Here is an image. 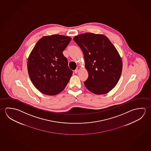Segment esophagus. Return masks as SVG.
Segmentation results:
<instances>
[{
    "label": "esophagus",
    "instance_id": "34e87169",
    "mask_svg": "<svg viewBox=\"0 0 151 151\" xmlns=\"http://www.w3.org/2000/svg\"><path fill=\"white\" fill-rule=\"evenodd\" d=\"M78 72H79V70L78 69H76L75 71H74V73H77Z\"/></svg>",
    "mask_w": 151,
    "mask_h": 151
}]
</instances>
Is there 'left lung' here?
I'll use <instances>...</instances> for the list:
<instances>
[{"label":"left lung","mask_w":151,"mask_h":151,"mask_svg":"<svg viewBox=\"0 0 151 151\" xmlns=\"http://www.w3.org/2000/svg\"><path fill=\"white\" fill-rule=\"evenodd\" d=\"M84 55L88 78L84 86L96 95L106 94L117 84L123 69L117 50L107 37L91 33L73 38Z\"/></svg>","instance_id":"obj_1"}]
</instances>
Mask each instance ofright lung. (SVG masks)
<instances>
[{
    "mask_svg": "<svg viewBox=\"0 0 151 151\" xmlns=\"http://www.w3.org/2000/svg\"><path fill=\"white\" fill-rule=\"evenodd\" d=\"M70 37L52 35L42 37L27 60L28 75L36 89L45 95L54 96L62 91L72 75L63 51Z\"/></svg>",
    "mask_w": 151,
    "mask_h": 151,
    "instance_id": "add662e5",
    "label": "right lung"
}]
</instances>
